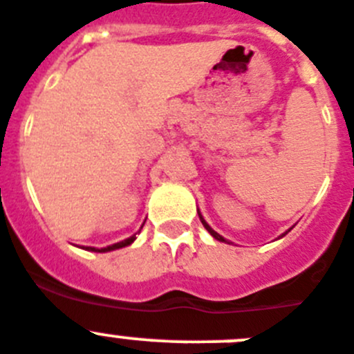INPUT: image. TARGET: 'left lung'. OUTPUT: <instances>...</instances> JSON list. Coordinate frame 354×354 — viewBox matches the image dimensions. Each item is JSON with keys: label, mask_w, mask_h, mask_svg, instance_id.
I'll return each mask as SVG.
<instances>
[{"label": "left lung", "mask_w": 354, "mask_h": 354, "mask_svg": "<svg viewBox=\"0 0 354 354\" xmlns=\"http://www.w3.org/2000/svg\"><path fill=\"white\" fill-rule=\"evenodd\" d=\"M201 222H203V225H205V227H206V231H208V232H209V234H212V236H213V238H216V240H218V241H225V240H224V238H222V236H221V234H216V232H215V231H213V229H212V227H209V225H208V224H206V222H205V221H203V216H201Z\"/></svg>", "instance_id": "obj_1"}]
</instances>
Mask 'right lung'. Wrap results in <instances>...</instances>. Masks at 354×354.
I'll list each match as a JSON object with an SVG mask.
<instances>
[{"instance_id": "add662e5", "label": "right lung", "mask_w": 354, "mask_h": 354, "mask_svg": "<svg viewBox=\"0 0 354 354\" xmlns=\"http://www.w3.org/2000/svg\"><path fill=\"white\" fill-rule=\"evenodd\" d=\"M133 240H136V234H133V236H130V238H127V240L120 241V243L109 245V247H106V248H91V247H88V250H95V252H107V250H114V248H122V247H127V245H130V243H132Z\"/></svg>"}]
</instances>
